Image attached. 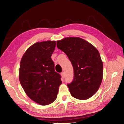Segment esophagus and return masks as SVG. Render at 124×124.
I'll list each match as a JSON object with an SVG mask.
<instances>
[{"label": "esophagus", "mask_w": 124, "mask_h": 124, "mask_svg": "<svg viewBox=\"0 0 124 124\" xmlns=\"http://www.w3.org/2000/svg\"><path fill=\"white\" fill-rule=\"evenodd\" d=\"M61 77L62 78H64L65 77V73L64 72H62L61 73Z\"/></svg>", "instance_id": "34e87169"}]
</instances>
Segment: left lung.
<instances>
[{
	"label": "left lung",
	"mask_w": 124,
	"mask_h": 124,
	"mask_svg": "<svg viewBox=\"0 0 124 124\" xmlns=\"http://www.w3.org/2000/svg\"><path fill=\"white\" fill-rule=\"evenodd\" d=\"M56 43L73 66L74 77L68 84L71 95L79 100L90 98L98 91L103 78V65L99 51L79 37L65 38Z\"/></svg>",
	"instance_id": "left-lung-1"
}]
</instances>
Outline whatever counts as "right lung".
<instances>
[{
    "label": "right lung",
    "instance_id": "add662e5",
    "mask_svg": "<svg viewBox=\"0 0 124 124\" xmlns=\"http://www.w3.org/2000/svg\"><path fill=\"white\" fill-rule=\"evenodd\" d=\"M55 46V41L37 42L29 47L21 60V85L30 99L42 106L56 100L62 84L51 59Z\"/></svg>",
    "mask_w": 124,
    "mask_h": 124
}]
</instances>
